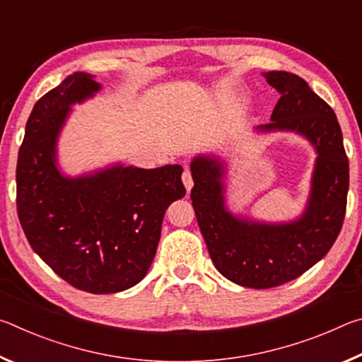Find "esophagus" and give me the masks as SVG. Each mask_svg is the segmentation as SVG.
<instances>
[{
	"mask_svg": "<svg viewBox=\"0 0 362 362\" xmlns=\"http://www.w3.org/2000/svg\"><path fill=\"white\" fill-rule=\"evenodd\" d=\"M182 182H183V185H185L187 192H189V189H192V187H193V179H192V173H189L188 169L183 170V174H182Z\"/></svg>",
	"mask_w": 362,
	"mask_h": 362,
	"instance_id": "obj_1",
	"label": "esophagus"
}]
</instances>
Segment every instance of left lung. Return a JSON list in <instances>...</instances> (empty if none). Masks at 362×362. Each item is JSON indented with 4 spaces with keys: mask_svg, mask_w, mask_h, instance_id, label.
<instances>
[{
    "mask_svg": "<svg viewBox=\"0 0 362 362\" xmlns=\"http://www.w3.org/2000/svg\"><path fill=\"white\" fill-rule=\"evenodd\" d=\"M281 99L268 124L252 134L289 132L315 150L310 193L302 214L289 220H263L233 212L226 203L230 159L199 153L189 163L194 214L218 273L250 289H268L298 278L332 247L346 209L350 168L334 110L287 71L262 73Z\"/></svg>",
    "mask_w": 362,
    "mask_h": 362,
    "instance_id": "8db88e82",
    "label": "left lung"
}]
</instances>
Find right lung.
<instances>
[{"instance_id":"right-lung-1","label":"right lung","mask_w":362,"mask_h":362,"mask_svg":"<svg viewBox=\"0 0 362 362\" xmlns=\"http://www.w3.org/2000/svg\"><path fill=\"white\" fill-rule=\"evenodd\" d=\"M102 84L76 71L35 103L17 159V212L30 246L76 289L116 293L139 284L155 259L164 214L185 196L183 168L121 161L70 175L59 140L73 107Z\"/></svg>"}]
</instances>
